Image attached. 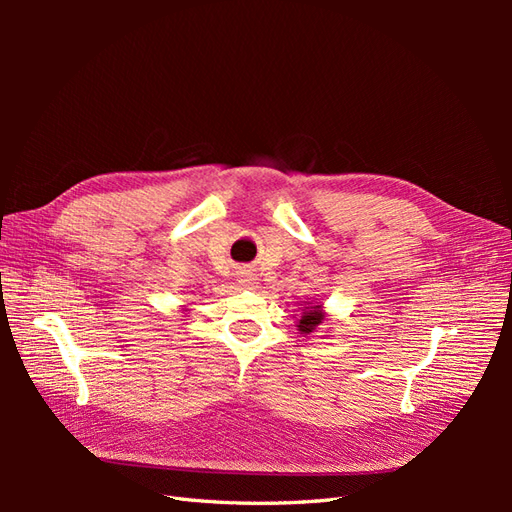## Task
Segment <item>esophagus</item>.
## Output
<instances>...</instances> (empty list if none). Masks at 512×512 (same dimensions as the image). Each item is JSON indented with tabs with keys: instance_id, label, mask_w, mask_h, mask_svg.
<instances>
[{
	"instance_id": "esophagus-1",
	"label": "esophagus",
	"mask_w": 512,
	"mask_h": 512,
	"mask_svg": "<svg viewBox=\"0 0 512 512\" xmlns=\"http://www.w3.org/2000/svg\"><path fill=\"white\" fill-rule=\"evenodd\" d=\"M239 282L243 284V286H247V288H256V275L254 273H250V271H241L239 273Z\"/></svg>"
}]
</instances>
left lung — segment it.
Segmentation results:
<instances>
[{
    "mask_svg": "<svg viewBox=\"0 0 512 512\" xmlns=\"http://www.w3.org/2000/svg\"><path fill=\"white\" fill-rule=\"evenodd\" d=\"M297 331L307 337V335H318L320 329L324 327V320H327V312H324V305L320 301H301L297 303Z\"/></svg>",
    "mask_w": 512,
    "mask_h": 512,
    "instance_id": "obj_1",
    "label": "left lung"
}]
</instances>
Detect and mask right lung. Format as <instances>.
Segmentation results:
<instances>
[{
  "label": "right lung",
  "instance_id": "obj_1",
  "mask_svg": "<svg viewBox=\"0 0 512 512\" xmlns=\"http://www.w3.org/2000/svg\"><path fill=\"white\" fill-rule=\"evenodd\" d=\"M190 312V309H185V305H181V314H188Z\"/></svg>",
  "mask_w": 512,
  "mask_h": 512
}]
</instances>
